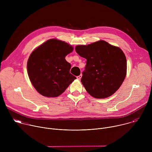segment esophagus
<instances>
[{"label":"esophagus","instance_id":"34e87169","mask_svg":"<svg viewBox=\"0 0 152 152\" xmlns=\"http://www.w3.org/2000/svg\"><path fill=\"white\" fill-rule=\"evenodd\" d=\"M82 75H79V76H77V77H77V79H78V80H80V79H81V78H82Z\"/></svg>","mask_w":152,"mask_h":152}]
</instances>
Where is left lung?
<instances>
[{
  "label": "left lung",
  "instance_id": "left-lung-1",
  "mask_svg": "<svg viewBox=\"0 0 152 152\" xmlns=\"http://www.w3.org/2000/svg\"><path fill=\"white\" fill-rule=\"evenodd\" d=\"M76 52L86 59L81 82L91 96L104 99L114 94L123 83L127 61L122 50L103 40L79 45Z\"/></svg>",
  "mask_w": 152,
  "mask_h": 152
}]
</instances>
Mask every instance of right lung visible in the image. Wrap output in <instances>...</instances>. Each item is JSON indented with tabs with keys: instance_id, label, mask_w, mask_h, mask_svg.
<instances>
[{
	"instance_id": "1",
	"label": "right lung",
	"mask_w": 152,
	"mask_h": 152,
	"mask_svg": "<svg viewBox=\"0 0 152 152\" xmlns=\"http://www.w3.org/2000/svg\"><path fill=\"white\" fill-rule=\"evenodd\" d=\"M73 48L58 39H50L30 55L27 69L29 79L42 96L56 97L63 93L76 77L70 73L71 64L65 58Z\"/></svg>"
}]
</instances>
